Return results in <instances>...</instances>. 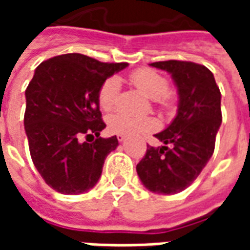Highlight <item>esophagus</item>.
<instances>
[{
  "label": "esophagus",
  "instance_id": "34e87169",
  "mask_svg": "<svg viewBox=\"0 0 250 250\" xmlns=\"http://www.w3.org/2000/svg\"><path fill=\"white\" fill-rule=\"evenodd\" d=\"M118 141H119V142H125V138L123 135H118Z\"/></svg>",
  "mask_w": 250,
  "mask_h": 250
}]
</instances>
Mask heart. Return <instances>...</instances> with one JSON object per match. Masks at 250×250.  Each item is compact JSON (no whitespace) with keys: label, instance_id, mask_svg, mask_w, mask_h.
Listing matches in <instances>:
<instances>
[{"label":"heart","instance_id":"1","mask_svg":"<svg viewBox=\"0 0 250 250\" xmlns=\"http://www.w3.org/2000/svg\"><path fill=\"white\" fill-rule=\"evenodd\" d=\"M131 82L138 89L150 99H154L163 105H170L171 95L168 92V80L155 69L141 68L131 73ZM120 92L119 77L111 76L104 80L99 89V105L105 111L114 108ZM108 128L111 132L118 135L136 136L146 134L157 128V120L151 116H134L125 112H116L108 118Z\"/></svg>","mask_w":250,"mask_h":250}]
</instances>
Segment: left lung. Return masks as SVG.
Returning <instances> with one entry per match:
<instances>
[{"label":"left lung","instance_id":"left-lung-1","mask_svg":"<svg viewBox=\"0 0 250 250\" xmlns=\"http://www.w3.org/2000/svg\"><path fill=\"white\" fill-rule=\"evenodd\" d=\"M150 65L171 75L178 92V109L167 128L155 134L163 146H147L136 173L152 193L175 194L193 184L213 155L222 122L221 92L205 65L178 60Z\"/></svg>","mask_w":250,"mask_h":250}]
</instances>
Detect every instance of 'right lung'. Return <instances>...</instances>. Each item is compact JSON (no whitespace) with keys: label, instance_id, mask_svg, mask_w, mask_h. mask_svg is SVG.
<instances>
[{"label":"right lung","instance_id":"add662e5","mask_svg":"<svg viewBox=\"0 0 250 250\" xmlns=\"http://www.w3.org/2000/svg\"><path fill=\"white\" fill-rule=\"evenodd\" d=\"M127 65L68 53L36 68L25 91V134L37 171L53 190L82 194L98 184L105 158L119 145L116 136H100L105 125L98 93Z\"/></svg>","mask_w":250,"mask_h":250}]
</instances>
